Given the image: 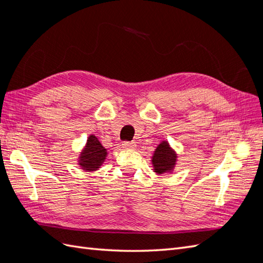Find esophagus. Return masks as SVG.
<instances>
[{
  "label": "esophagus",
  "instance_id": "obj_1",
  "mask_svg": "<svg viewBox=\"0 0 263 263\" xmlns=\"http://www.w3.org/2000/svg\"><path fill=\"white\" fill-rule=\"evenodd\" d=\"M123 148H125V149L136 148V142H135V141H124L123 142Z\"/></svg>",
  "mask_w": 263,
  "mask_h": 263
}]
</instances>
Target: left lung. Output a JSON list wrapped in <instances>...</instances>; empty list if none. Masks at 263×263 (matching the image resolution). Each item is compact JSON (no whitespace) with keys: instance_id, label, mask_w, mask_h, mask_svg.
<instances>
[{"instance_id":"8db88e82","label":"left lung","mask_w":263,"mask_h":263,"mask_svg":"<svg viewBox=\"0 0 263 263\" xmlns=\"http://www.w3.org/2000/svg\"><path fill=\"white\" fill-rule=\"evenodd\" d=\"M177 161V155L170 148L166 141H162L155 151L153 157V164L155 172L161 174L164 172L171 171Z\"/></svg>"}]
</instances>
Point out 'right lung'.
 Wrapping results in <instances>:
<instances>
[{
    "instance_id": "1",
    "label": "right lung",
    "mask_w": 263,
    "mask_h": 263,
    "mask_svg": "<svg viewBox=\"0 0 263 263\" xmlns=\"http://www.w3.org/2000/svg\"><path fill=\"white\" fill-rule=\"evenodd\" d=\"M106 155V149L102 146L101 142L94 135H91V136L87 138L86 146L82 150L80 158H79V163H80L83 170H98L100 168V165L104 162Z\"/></svg>"
}]
</instances>
